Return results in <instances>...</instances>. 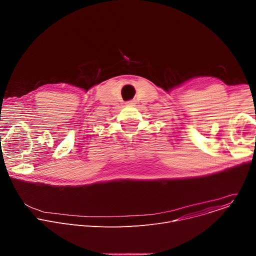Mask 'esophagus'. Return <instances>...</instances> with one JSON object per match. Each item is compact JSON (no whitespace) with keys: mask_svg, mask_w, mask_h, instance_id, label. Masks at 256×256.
Returning a JSON list of instances; mask_svg holds the SVG:
<instances>
[{"mask_svg":"<svg viewBox=\"0 0 256 256\" xmlns=\"http://www.w3.org/2000/svg\"><path fill=\"white\" fill-rule=\"evenodd\" d=\"M134 100H130V101H128L126 104V105H132V104H134Z\"/></svg>","mask_w":256,"mask_h":256,"instance_id":"34e87169","label":"esophagus"}]
</instances>
